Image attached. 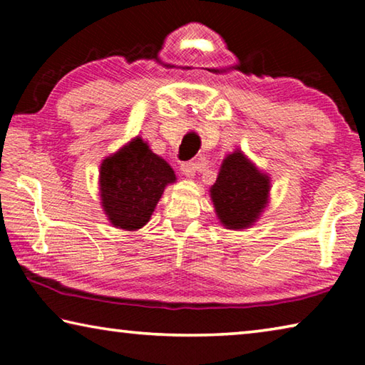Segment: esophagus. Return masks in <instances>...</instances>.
<instances>
[{
    "label": "esophagus",
    "instance_id": "obj_1",
    "mask_svg": "<svg viewBox=\"0 0 365 365\" xmlns=\"http://www.w3.org/2000/svg\"><path fill=\"white\" fill-rule=\"evenodd\" d=\"M180 170H182V174H183L185 177H188V178L195 177L196 164H195V163H191V160H188V163H183V164L180 165Z\"/></svg>",
    "mask_w": 365,
    "mask_h": 365
}]
</instances>
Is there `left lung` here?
Returning a JSON list of instances; mask_svg holds the SVG:
<instances>
[{"mask_svg": "<svg viewBox=\"0 0 365 365\" xmlns=\"http://www.w3.org/2000/svg\"><path fill=\"white\" fill-rule=\"evenodd\" d=\"M270 178L237 150L222 160L211 200L220 224L230 230L251 227L267 206Z\"/></svg>", "mask_w": 365, "mask_h": 365, "instance_id": "1", "label": "left lung"}]
</instances>
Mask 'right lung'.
Here are the masks:
<instances>
[{
    "mask_svg": "<svg viewBox=\"0 0 365 365\" xmlns=\"http://www.w3.org/2000/svg\"><path fill=\"white\" fill-rule=\"evenodd\" d=\"M174 170L154 154L140 137L110 154L100 168L101 206L110 224L122 230H138L148 224Z\"/></svg>",
    "mask_w": 365,
    "mask_h": 365,
    "instance_id": "obj_1",
    "label": "right lung"
}]
</instances>
